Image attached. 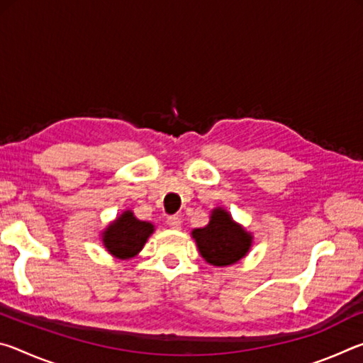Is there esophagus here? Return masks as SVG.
<instances>
[{"label": "esophagus", "instance_id": "obj_1", "mask_svg": "<svg viewBox=\"0 0 363 363\" xmlns=\"http://www.w3.org/2000/svg\"><path fill=\"white\" fill-rule=\"evenodd\" d=\"M167 224L171 227V229H179V227H181V218L179 216H169L167 219Z\"/></svg>", "mask_w": 363, "mask_h": 363}]
</instances>
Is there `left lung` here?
<instances>
[{"mask_svg": "<svg viewBox=\"0 0 363 363\" xmlns=\"http://www.w3.org/2000/svg\"><path fill=\"white\" fill-rule=\"evenodd\" d=\"M192 237L201 257L218 267L240 261L247 256L253 243V235L237 224L224 208H214L210 223L201 229H194Z\"/></svg>", "mask_w": 363, "mask_h": 363, "instance_id": "left-lung-1", "label": "left lung"}]
</instances>
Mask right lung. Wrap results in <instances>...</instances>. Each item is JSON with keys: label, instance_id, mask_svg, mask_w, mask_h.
Wrapping results in <instances>:
<instances>
[{"label": "right lung", "instance_id": "add662e5", "mask_svg": "<svg viewBox=\"0 0 363 363\" xmlns=\"http://www.w3.org/2000/svg\"><path fill=\"white\" fill-rule=\"evenodd\" d=\"M153 224L139 220L133 211H123L102 232V243L110 255L118 259H131L136 256L153 233Z\"/></svg>", "mask_w": 363, "mask_h": 363}]
</instances>
